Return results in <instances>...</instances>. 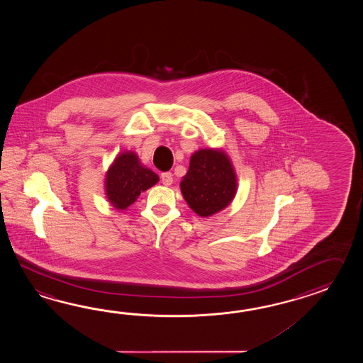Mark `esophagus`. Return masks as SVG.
I'll return each instance as SVG.
<instances>
[{
	"mask_svg": "<svg viewBox=\"0 0 363 363\" xmlns=\"http://www.w3.org/2000/svg\"><path fill=\"white\" fill-rule=\"evenodd\" d=\"M161 182L166 186L172 184V175H171V172H163V174H161Z\"/></svg>",
	"mask_w": 363,
	"mask_h": 363,
	"instance_id": "esophagus-1",
	"label": "esophagus"
}]
</instances>
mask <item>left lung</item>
<instances>
[{"mask_svg":"<svg viewBox=\"0 0 363 363\" xmlns=\"http://www.w3.org/2000/svg\"><path fill=\"white\" fill-rule=\"evenodd\" d=\"M180 189L188 206L208 218L227 208L238 192V177L222 149H199L193 153Z\"/></svg>","mask_w":363,"mask_h":363,"instance_id":"obj_1","label":"left lung"}]
</instances>
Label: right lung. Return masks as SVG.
<instances>
[{"label": "right lung", "instance_id": "add662e5", "mask_svg": "<svg viewBox=\"0 0 363 363\" xmlns=\"http://www.w3.org/2000/svg\"><path fill=\"white\" fill-rule=\"evenodd\" d=\"M158 180L155 171L141 164L135 152L125 150L116 155L106 171L105 193L114 208L125 210Z\"/></svg>", "mask_w": 363, "mask_h": 363}]
</instances>
